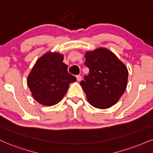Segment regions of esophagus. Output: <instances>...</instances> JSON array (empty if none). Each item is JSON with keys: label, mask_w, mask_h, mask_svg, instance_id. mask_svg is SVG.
Segmentation results:
<instances>
[{"label": "esophagus", "mask_w": 153, "mask_h": 153, "mask_svg": "<svg viewBox=\"0 0 153 153\" xmlns=\"http://www.w3.org/2000/svg\"><path fill=\"white\" fill-rule=\"evenodd\" d=\"M76 78L78 81H80L81 79H82V76H81L80 75H76Z\"/></svg>", "instance_id": "esophagus-1"}]
</instances>
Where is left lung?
Returning <instances> with one entry per match:
<instances>
[{
  "label": "left lung",
  "mask_w": 153,
  "mask_h": 153,
  "mask_svg": "<svg viewBox=\"0 0 153 153\" xmlns=\"http://www.w3.org/2000/svg\"><path fill=\"white\" fill-rule=\"evenodd\" d=\"M85 66L89 69L80 82L92 106L105 109L120 99L127 85V67L115 54L105 48L85 53Z\"/></svg>",
  "instance_id": "1"
}]
</instances>
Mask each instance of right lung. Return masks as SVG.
<instances>
[{
  "label": "right lung",
  "instance_id": "1",
  "mask_svg": "<svg viewBox=\"0 0 153 153\" xmlns=\"http://www.w3.org/2000/svg\"><path fill=\"white\" fill-rule=\"evenodd\" d=\"M64 56L49 52L38 59L27 78L32 96L38 103L51 106L58 103L76 78L68 72Z\"/></svg>",
  "mask_w": 153,
  "mask_h": 153
}]
</instances>
